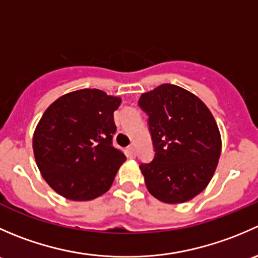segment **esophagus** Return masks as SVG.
I'll return each instance as SVG.
<instances>
[{
	"label": "esophagus",
	"instance_id": "esophagus-1",
	"mask_svg": "<svg viewBox=\"0 0 258 258\" xmlns=\"http://www.w3.org/2000/svg\"><path fill=\"white\" fill-rule=\"evenodd\" d=\"M127 155H128V157H131V158H134L135 156H136V151H135L134 146H130V147H127Z\"/></svg>",
	"mask_w": 258,
	"mask_h": 258
}]
</instances>
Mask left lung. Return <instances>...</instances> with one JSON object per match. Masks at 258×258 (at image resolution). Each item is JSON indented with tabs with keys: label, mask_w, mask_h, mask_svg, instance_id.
I'll return each instance as SVG.
<instances>
[{
	"label": "left lung",
	"mask_w": 258,
	"mask_h": 258,
	"mask_svg": "<svg viewBox=\"0 0 258 258\" xmlns=\"http://www.w3.org/2000/svg\"><path fill=\"white\" fill-rule=\"evenodd\" d=\"M139 105L155 147L153 160L140 165L148 192L165 204L189 201L210 183L221 155L212 113L197 96L170 83L142 93Z\"/></svg>",
	"instance_id": "8db88e82"
}]
</instances>
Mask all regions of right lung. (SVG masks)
I'll list each match as a JSON object with an SVG mask.
<instances>
[{
	"label": "right lung",
	"instance_id": "add662e5",
	"mask_svg": "<svg viewBox=\"0 0 258 258\" xmlns=\"http://www.w3.org/2000/svg\"><path fill=\"white\" fill-rule=\"evenodd\" d=\"M121 98L85 88L57 98L41 117L32 140L37 167L51 188L72 201L106 194L123 152L112 145L113 112Z\"/></svg>",
	"mask_w": 258,
	"mask_h": 258
}]
</instances>
